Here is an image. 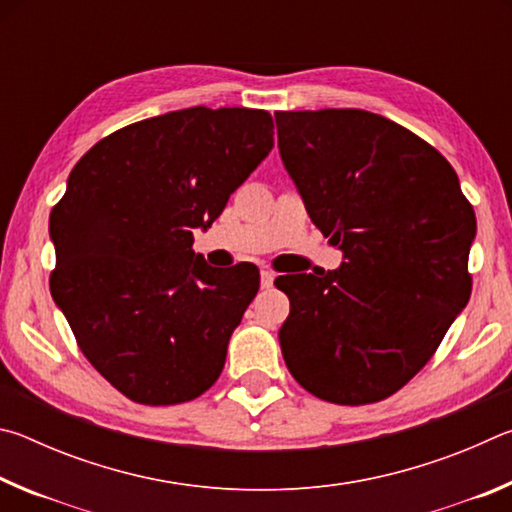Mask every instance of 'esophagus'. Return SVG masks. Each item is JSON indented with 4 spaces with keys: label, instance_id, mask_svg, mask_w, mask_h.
Listing matches in <instances>:
<instances>
[{
    "label": "esophagus",
    "instance_id": "obj_1",
    "mask_svg": "<svg viewBox=\"0 0 512 512\" xmlns=\"http://www.w3.org/2000/svg\"><path fill=\"white\" fill-rule=\"evenodd\" d=\"M259 277H262V287H264V289H268V287H273L275 273L271 271V268H262V273H259Z\"/></svg>",
    "mask_w": 512,
    "mask_h": 512
}]
</instances>
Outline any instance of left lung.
I'll return each instance as SVG.
<instances>
[{"label": "left lung", "instance_id": "obj_1", "mask_svg": "<svg viewBox=\"0 0 512 512\" xmlns=\"http://www.w3.org/2000/svg\"><path fill=\"white\" fill-rule=\"evenodd\" d=\"M277 149L336 271L282 275V357L320 400L379 402L415 377L472 293L476 216L443 155L357 108L275 112Z\"/></svg>", "mask_w": 512, "mask_h": 512}]
</instances>
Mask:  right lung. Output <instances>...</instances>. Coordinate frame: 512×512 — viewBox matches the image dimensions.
I'll return each mask as SVG.
<instances>
[{"label":"right lung","mask_w":512,"mask_h":512,"mask_svg":"<svg viewBox=\"0 0 512 512\" xmlns=\"http://www.w3.org/2000/svg\"><path fill=\"white\" fill-rule=\"evenodd\" d=\"M273 149L266 110L194 106L103 137L51 210V296L81 352L128 400L189 402L219 379L259 289L253 264L194 253Z\"/></svg>","instance_id":"right-lung-1"}]
</instances>
